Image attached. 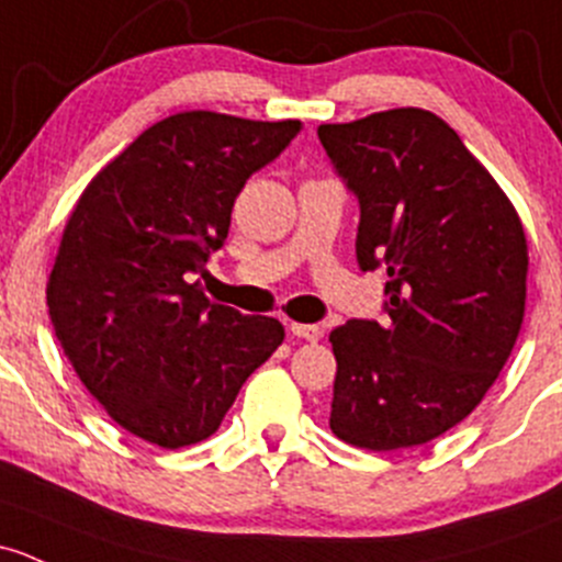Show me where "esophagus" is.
Segmentation results:
<instances>
[{
    "mask_svg": "<svg viewBox=\"0 0 562 562\" xmlns=\"http://www.w3.org/2000/svg\"><path fill=\"white\" fill-rule=\"evenodd\" d=\"M291 334L299 336V339H306V341H317L321 339L323 330L317 326H310V323H291Z\"/></svg>",
    "mask_w": 562,
    "mask_h": 562,
    "instance_id": "1",
    "label": "esophagus"
}]
</instances>
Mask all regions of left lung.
Returning a JSON list of instances; mask_svg holds the SVG:
<instances>
[{"instance_id": "left-lung-1", "label": "left lung", "mask_w": 562, "mask_h": 562, "mask_svg": "<svg viewBox=\"0 0 562 562\" xmlns=\"http://www.w3.org/2000/svg\"><path fill=\"white\" fill-rule=\"evenodd\" d=\"M360 204L358 266L387 269V321L330 330V430L360 450L436 439L471 415L512 356L528 239L463 139L420 108L317 128Z\"/></svg>"}]
</instances>
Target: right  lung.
<instances>
[{"label":"right lung","instance_id":"right-lung-1","mask_svg":"<svg viewBox=\"0 0 562 562\" xmlns=\"http://www.w3.org/2000/svg\"><path fill=\"white\" fill-rule=\"evenodd\" d=\"M299 132L301 121L177 112L75 204L47 312L82 385L128 434L164 450L210 439L285 339L280 321L212 304L191 280L226 241L247 177Z\"/></svg>","mask_w":562,"mask_h":562}]
</instances>
